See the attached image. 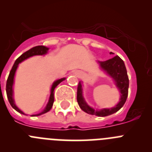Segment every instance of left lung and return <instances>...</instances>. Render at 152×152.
I'll return each mask as SVG.
<instances>
[{
    "instance_id": "obj_1",
    "label": "left lung",
    "mask_w": 152,
    "mask_h": 152,
    "mask_svg": "<svg viewBox=\"0 0 152 152\" xmlns=\"http://www.w3.org/2000/svg\"><path fill=\"white\" fill-rule=\"evenodd\" d=\"M110 54H113L110 52ZM100 66L104 70L107 72L113 79H115L116 83V86L120 90L121 95V99L119 103L116 105V106L111 109H103V110H95L93 108L88 106L87 103L85 102L84 98L83 97V89H82V85L79 83L77 88V99L78 104L79 107L84 112L90 115H96L100 117H105V116L110 115L114 114L115 113L118 111L120 109L124 106L127 100V95H128V88H129V79L127 76V72L126 69L125 65L122 59L119 56L116 55L113 58L107 60L106 61H100Z\"/></svg>"
}]
</instances>
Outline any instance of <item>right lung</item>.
I'll return each mask as SVG.
<instances>
[{
	"instance_id": "right-lung-1",
	"label": "right lung",
	"mask_w": 152,
	"mask_h": 152,
	"mask_svg": "<svg viewBox=\"0 0 152 152\" xmlns=\"http://www.w3.org/2000/svg\"><path fill=\"white\" fill-rule=\"evenodd\" d=\"M49 50V48L46 47V46H35V47L32 48V49H29L28 51L25 52V53L22 54L21 56H19L18 58L16 59L15 61V64L12 66V69H11L10 72L9 76H8V79L7 80V85H6V91H7V98L8 100H9L10 103L12 106V108L14 110H16L17 112H18L21 114H24V113H22L19 109L16 106L14 103V100L13 98H12V85H13V79H14V75H15V72L16 70V68L18 66V64L21 63L22 61L25 60L26 58H29V57L34 56V55H45V54L47 53V51ZM65 79H58V80L55 81V83H53L52 85V89H51V94H50V98H49V103H48L47 106H46V109L42 112V113H39L37 115H35L36 116L44 114V113H46L47 112H49V110L52 109V106H53V103H54V91H55V88L57 87V86L58 84H60L61 83L62 81L64 80ZM35 115H32V116H35Z\"/></svg>"
}]
</instances>
